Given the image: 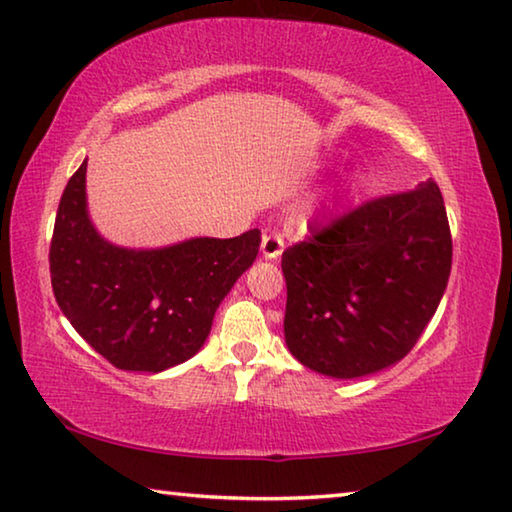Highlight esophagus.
Returning <instances> with one entry per match:
<instances>
[{
	"instance_id": "obj_1",
	"label": "esophagus",
	"mask_w": 512,
	"mask_h": 512,
	"mask_svg": "<svg viewBox=\"0 0 512 512\" xmlns=\"http://www.w3.org/2000/svg\"><path fill=\"white\" fill-rule=\"evenodd\" d=\"M282 250H285V239H282L280 234H264L262 255L266 259H278L282 255Z\"/></svg>"
}]
</instances>
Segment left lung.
Masks as SVG:
<instances>
[{"mask_svg": "<svg viewBox=\"0 0 512 512\" xmlns=\"http://www.w3.org/2000/svg\"><path fill=\"white\" fill-rule=\"evenodd\" d=\"M282 253L285 339L294 358L332 378L399 362L433 319L453 241L440 186L348 209Z\"/></svg>", "mask_w": 512, "mask_h": 512, "instance_id": "1", "label": "left lung"}]
</instances>
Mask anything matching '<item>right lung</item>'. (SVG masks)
Masks as SVG:
<instances>
[{
  "label": "right lung",
  "mask_w": 512,
  "mask_h": 512,
  "mask_svg": "<svg viewBox=\"0 0 512 512\" xmlns=\"http://www.w3.org/2000/svg\"><path fill=\"white\" fill-rule=\"evenodd\" d=\"M259 241V230H248L159 250L111 246L86 212L84 161L56 212L52 289L72 328L113 367L157 373L200 351L216 307L255 262Z\"/></svg>",
  "instance_id": "right-lung-1"
}]
</instances>
